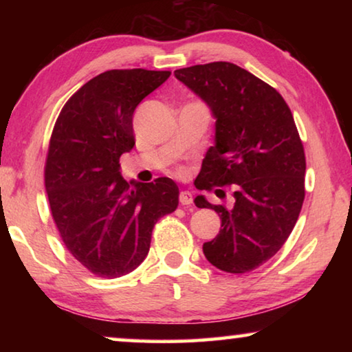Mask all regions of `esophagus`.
Masks as SVG:
<instances>
[{
    "mask_svg": "<svg viewBox=\"0 0 352 352\" xmlns=\"http://www.w3.org/2000/svg\"><path fill=\"white\" fill-rule=\"evenodd\" d=\"M180 204L183 205V206H189L190 204H192V194L189 192V190H182L180 192Z\"/></svg>",
    "mask_w": 352,
    "mask_h": 352,
    "instance_id": "obj_1",
    "label": "esophagus"
}]
</instances>
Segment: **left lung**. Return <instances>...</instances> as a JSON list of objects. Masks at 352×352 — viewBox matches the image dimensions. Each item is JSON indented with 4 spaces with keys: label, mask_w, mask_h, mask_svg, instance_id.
Returning <instances> with one entry per match:
<instances>
[{
    "label": "left lung",
    "mask_w": 352,
    "mask_h": 352,
    "mask_svg": "<svg viewBox=\"0 0 352 352\" xmlns=\"http://www.w3.org/2000/svg\"><path fill=\"white\" fill-rule=\"evenodd\" d=\"M174 74L216 119L197 189L231 186L234 197L231 208L195 197V206L211 208L222 220L204 253L223 272H252L284 245L305 201L306 157L294 116L275 88L234 63L194 65Z\"/></svg>",
    "instance_id": "obj_1"
}]
</instances>
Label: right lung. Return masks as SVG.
Returning <instances> with one entry per match:
<instances>
[{"instance_id":"obj_1","label":"right lung","mask_w":352,"mask_h":352,"mask_svg":"<svg viewBox=\"0 0 352 352\" xmlns=\"http://www.w3.org/2000/svg\"><path fill=\"white\" fill-rule=\"evenodd\" d=\"M170 71L110 69L79 88L58 115L45 166V186L68 252L88 272L119 278L146 259L160 217L178 206L168 177L127 183L119 166L135 146L133 113Z\"/></svg>"}]
</instances>
